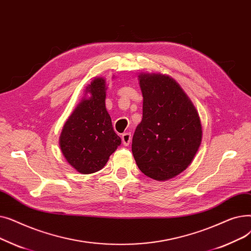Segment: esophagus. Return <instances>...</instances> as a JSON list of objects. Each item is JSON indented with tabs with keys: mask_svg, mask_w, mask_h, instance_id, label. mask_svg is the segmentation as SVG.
Wrapping results in <instances>:
<instances>
[{
	"mask_svg": "<svg viewBox=\"0 0 251 251\" xmlns=\"http://www.w3.org/2000/svg\"><path fill=\"white\" fill-rule=\"evenodd\" d=\"M122 141L124 146H129L131 141V133H123L122 134Z\"/></svg>",
	"mask_w": 251,
	"mask_h": 251,
	"instance_id": "esophagus-1",
	"label": "esophagus"
}]
</instances>
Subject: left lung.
<instances>
[{
	"instance_id": "8db88e82",
	"label": "left lung",
	"mask_w": 251,
	"mask_h": 251,
	"mask_svg": "<svg viewBox=\"0 0 251 251\" xmlns=\"http://www.w3.org/2000/svg\"><path fill=\"white\" fill-rule=\"evenodd\" d=\"M142 120L132 139V152L141 172L165 181L182 173L194 159L202 137L201 119L180 85L170 76H138Z\"/></svg>"
}]
</instances>
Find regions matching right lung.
<instances>
[{
	"mask_svg": "<svg viewBox=\"0 0 251 251\" xmlns=\"http://www.w3.org/2000/svg\"><path fill=\"white\" fill-rule=\"evenodd\" d=\"M105 81L95 78L86 87L90 95L77 104L60 135L63 155L76 171L91 174L101 170L121 144L105 109Z\"/></svg>",
	"mask_w": 251,
	"mask_h": 251,
	"instance_id": "add662e5",
	"label": "right lung"
}]
</instances>
